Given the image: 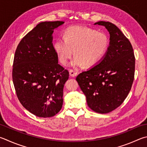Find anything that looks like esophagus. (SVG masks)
I'll use <instances>...</instances> for the list:
<instances>
[{
  "instance_id": "esophagus-1",
  "label": "esophagus",
  "mask_w": 147,
  "mask_h": 147,
  "mask_svg": "<svg viewBox=\"0 0 147 147\" xmlns=\"http://www.w3.org/2000/svg\"><path fill=\"white\" fill-rule=\"evenodd\" d=\"M69 75L71 77H75L77 75V73L75 71H74L73 70H72V69H70V70H69Z\"/></svg>"
}]
</instances>
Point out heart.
<instances>
[{"label":"heart","mask_w":147,"mask_h":147,"mask_svg":"<svg viewBox=\"0 0 147 147\" xmlns=\"http://www.w3.org/2000/svg\"><path fill=\"white\" fill-rule=\"evenodd\" d=\"M109 45L108 36L103 32L74 26L65 29L63 38L56 40L53 47L62 64H67L74 51L75 57L71 63L73 67H92L102 59Z\"/></svg>","instance_id":"obj_1"}]
</instances>
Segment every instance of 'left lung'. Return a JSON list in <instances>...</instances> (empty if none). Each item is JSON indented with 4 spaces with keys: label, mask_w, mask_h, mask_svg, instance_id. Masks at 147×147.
<instances>
[{
    "label": "left lung",
    "mask_w": 147,
    "mask_h": 147,
    "mask_svg": "<svg viewBox=\"0 0 147 147\" xmlns=\"http://www.w3.org/2000/svg\"><path fill=\"white\" fill-rule=\"evenodd\" d=\"M110 34L107 51L99 62L76 77L89 108L106 114L121 105L129 94L134 78L135 57L132 46L113 23L99 21Z\"/></svg>",
    "instance_id": "obj_1"
}]
</instances>
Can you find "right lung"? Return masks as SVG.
Here are the masks:
<instances>
[{"mask_svg":"<svg viewBox=\"0 0 147 147\" xmlns=\"http://www.w3.org/2000/svg\"><path fill=\"white\" fill-rule=\"evenodd\" d=\"M64 22H42L21 40L16 49L12 77L22 106L34 115L49 118L63 105L69 72L58 64L53 45L54 29Z\"/></svg>","mask_w":147,"mask_h":147,"instance_id":"right-lung-1","label":"right lung"}]
</instances>
